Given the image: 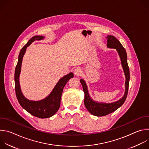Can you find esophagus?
Returning a JSON list of instances; mask_svg holds the SVG:
<instances>
[{
    "instance_id": "obj_1",
    "label": "esophagus",
    "mask_w": 149,
    "mask_h": 149,
    "mask_svg": "<svg viewBox=\"0 0 149 149\" xmlns=\"http://www.w3.org/2000/svg\"><path fill=\"white\" fill-rule=\"evenodd\" d=\"M74 73L75 74V75L76 76H79L81 73H82V71H81V69L80 68H77L74 71Z\"/></svg>"
}]
</instances>
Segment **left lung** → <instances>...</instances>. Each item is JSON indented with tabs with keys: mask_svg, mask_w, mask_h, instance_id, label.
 I'll use <instances>...</instances> for the list:
<instances>
[{
	"mask_svg": "<svg viewBox=\"0 0 149 149\" xmlns=\"http://www.w3.org/2000/svg\"><path fill=\"white\" fill-rule=\"evenodd\" d=\"M107 47L110 48L116 49L120 57L121 64L125 76V91L123 97L116 102L108 104L95 102L91 98V97L89 95L87 86L86 82H85V81L82 79H81L80 80V82L82 84L83 91L85 94L84 105L86 106V109L91 114L98 117L108 115L116 111L123 104L127 98V94H128L130 81V71L128 63H127V56L125 49L123 47L119 40L117 39V38L114 36L109 35L107 37Z\"/></svg>",
	"mask_w": 149,
	"mask_h": 149,
	"instance_id": "obj_1",
	"label": "left lung"
}]
</instances>
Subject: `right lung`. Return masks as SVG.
Instances as JSON below:
<instances>
[{
    "label": "right lung",
    "mask_w": 149,
    "mask_h": 149,
    "mask_svg": "<svg viewBox=\"0 0 149 149\" xmlns=\"http://www.w3.org/2000/svg\"><path fill=\"white\" fill-rule=\"evenodd\" d=\"M44 38V37L42 36H33L21 49L15 71V92L18 102L29 113L35 117L40 118H49L54 116L58 111L60 107L61 98L63 89L69 79L74 77V74L72 72L62 77L58 81L51 93L47 98L42 100L38 101H30L23 95L22 91L20 90L19 81L23 56L25 53L26 48L32 44V42L35 40H41Z\"/></svg>",
    "instance_id": "right-lung-1"
}]
</instances>
